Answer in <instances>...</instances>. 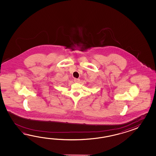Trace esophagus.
<instances>
[{"label":"esophagus","mask_w":156,"mask_h":156,"mask_svg":"<svg viewBox=\"0 0 156 156\" xmlns=\"http://www.w3.org/2000/svg\"><path fill=\"white\" fill-rule=\"evenodd\" d=\"M80 81V79H74V82L75 83H79Z\"/></svg>","instance_id":"obj_1"}]
</instances>
